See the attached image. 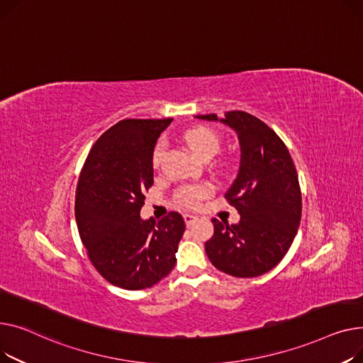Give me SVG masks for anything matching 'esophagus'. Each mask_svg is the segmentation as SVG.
<instances>
[{
	"instance_id": "obj_1",
	"label": "esophagus",
	"mask_w": 363,
	"mask_h": 363,
	"mask_svg": "<svg viewBox=\"0 0 363 363\" xmlns=\"http://www.w3.org/2000/svg\"><path fill=\"white\" fill-rule=\"evenodd\" d=\"M183 218H184L186 225H194L198 221V217L196 216H191V214H184Z\"/></svg>"
}]
</instances>
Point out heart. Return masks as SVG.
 I'll return each mask as SVG.
<instances>
[{"label": "heart", "mask_w": 363, "mask_h": 363, "mask_svg": "<svg viewBox=\"0 0 363 363\" xmlns=\"http://www.w3.org/2000/svg\"><path fill=\"white\" fill-rule=\"evenodd\" d=\"M184 142L190 147V151L194 152L198 158L206 160L216 157L220 151V139L216 132H212L206 127H198V129L189 130L184 135ZM164 152V143L160 142L152 154V164L154 167H158L162 158ZM212 187L206 183L203 184H187L179 189L177 191V199L182 205L194 208L198 206L201 201L209 196Z\"/></svg>", "instance_id": "1"}]
</instances>
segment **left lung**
Here are the masks:
<instances>
[{"mask_svg": "<svg viewBox=\"0 0 363 363\" xmlns=\"http://www.w3.org/2000/svg\"><path fill=\"white\" fill-rule=\"evenodd\" d=\"M195 117L231 127L240 145L239 172L225 191L240 221L228 225L212 218L214 236L205 243V252L212 265L228 275H262L284 258L301 224L302 195L289 149L249 113Z\"/></svg>", "mask_w": 363, "mask_h": 363, "instance_id": "obj_1", "label": "left lung"}]
</instances>
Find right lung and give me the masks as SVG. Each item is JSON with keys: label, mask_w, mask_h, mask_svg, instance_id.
<instances>
[{"label": "right lung", "mask_w": 363, "mask_h": 363, "mask_svg": "<svg viewBox=\"0 0 363 363\" xmlns=\"http://www.w3.org/2000/svg\"><path fill=\"white\" fill-rule=\"evenodd\" d=\"M173 118H125L95 142L76 190V223L96 271L125 290L152 287L176 264L184 233L179 212L142 220L145 191L154 184L152 154Z\"/></svg>", "instance_id": "right-lung-1"}]
</instances>
